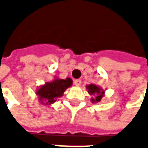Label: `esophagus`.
<instances>
[{
  "mask_svg": "<svg viewBox=\"0 0 148 148\" xmlns=\"http://www.w3.org/2000/svg\"><path fill=\"white\" fill-rule=\"evenodd\" d=\"M81 83H82V82L79 79H76V80L74 81V84L76 86H80Z\"/></svg>",
  "mask_w": 148,
  "mask_h": 148,
  "instance_id": "1",
  "label": "esophagus"
}]
</instances>
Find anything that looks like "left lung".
I'll return each instance as SVG.
<instances>
[{"label":"left lung","mask_w":148,"mask_h":148,"mask_svg":"<svg viewBox=\"0 0 148 148\" xmlns=\"http://www.w3.org/2000/svg\"><path fill=\"white\" fill-rule=\"evenodd\" d=\"M86 90H88V93H90L91 96H93L90 99L92 103L100 102L106 93L101 87L99 86H96L95 84L86 85Z\"/></svg>","instance_id":"obj_1"}]
</instances>
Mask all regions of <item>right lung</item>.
Here are the masks:
<instances>
[{
	"mask_svg": "<svg viewBox=\"0 0 148 148\" xmlns=\"http://www.w3.org/2000/svg\"><path fill=\"white\" fill-rule=\"evenodd\" d=\"M73 81L70 77L61 79L55 77L51 82H47L37 89L36 94L41 105L51 106L58 97H62L66 90L71 87Z\"/></svg>",
	"mask_w": 148,
	"mask_h": 148,
	"instance_id": "right-lung-1",
	"label": "right lung"
}]
</instances>
